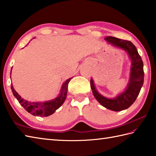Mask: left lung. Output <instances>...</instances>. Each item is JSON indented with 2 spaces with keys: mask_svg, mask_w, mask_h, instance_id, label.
Segmentation results:
<instances>
[{
  "mask_svg": "<svg viewBox=\"0 0 156 156\" xmlns=\"http://www.w3.org/2000/svg\"><path fill=\"white\" fill-rule=\"evenodd\" d=\"M105 40L115 47L123 49L128 53L131 60L130 80L127 89L113 99L102 97L97 91L92 79H90V87L96 99L104 107L114 111H121L128 108L136 100L144 84V63L138 54L135 46L130 41L114 37H107Z\"/></svg>",
  "mask_w": 156,
  "mask_h": 156,
  "instance_id": "1",
  "label": "left lung"
}]
</instances>
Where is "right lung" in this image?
I'll return each instance as SVG.
<instances>
[{"label": "right lung", "instance_id": "1", "mask_svg": "<svg viewBox=\"0 0 156 156\" xmlns=\"http://www.w3.org/2000/svg\"><path fill=\"white\" fill-rule=\"evenodd\" d=\"M71 79L72 78L68 79L63 84L59 97L51 101L45 102H35L25 101L24 99H23L21 97H20V95H19L17 92L15 91V89L13 88L12 85H11V90L13 95L17 99L19 103L29 113L34 116L48 117V116L54 113L64 102L68 92V83Z\"/></svg>", "mask_w": 156, "mask_h": 156}]
</instances>
